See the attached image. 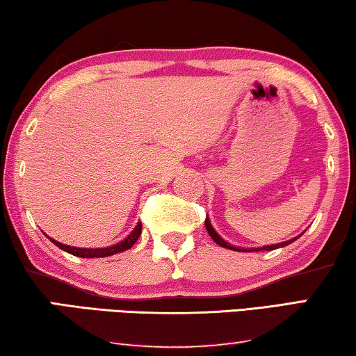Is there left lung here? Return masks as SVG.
I'll list each match as a JSON object with an SVG mask.
<instances>
[{"instance_id": "1", "label": "left lung", "mask_w": 356, "mask_h": 356, "mask_svg": "<svg viewBox=\"0 0 356 356\" xmlns=\"http://www.w3.org/2000/svg\"><path fill=\"white\" fill-rule=\"evenodd\" d=\"M205 227H207V231H209L210 237L213 238V242H216L218 245H220V247H224V248H227V250H234V251H270V250H277V248H283V247H286V245L293 243L294 240H298V238L300 237V235H298V237H294V238H291V240H286V242H283V243L267 245V247H259V248H242V247H234V245L227 243L226 240L221 238L220 235H218V232L215 231V229H213L211 222H210V220H209V216H207V220H205Z\"/></svg>"}]
</instances>
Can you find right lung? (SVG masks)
<instances>
[{
	"mask_svg": "<svg viewBox=\"0 0 356 356\" xmlns=\"http://www.w3.org/2000/svg\"><path fill=\"white\" fill-rule=\"evenodd\" d=\"M140 234H141V222L136 224L134 231L130 232L127 237L122 240V242L111 245V247H106V248H78V247H70V245L60 243V242H57V240H54L51 237H49V240H51L52 243H56L60 250L67 251V253L73 254V256H78V258H106V256L121 253V251L132 248L136 240H138Z\"/></svg>",
	"mask_w": 356,
	"mask_h": 356,
	"instance_id": "add662e5",
	"label": "right lung"
}]
</instances>
